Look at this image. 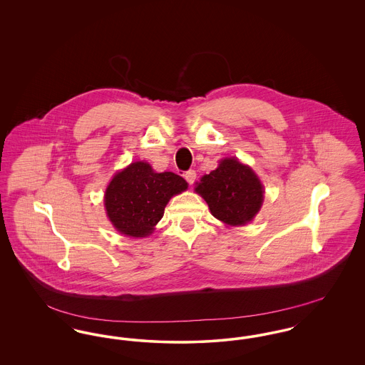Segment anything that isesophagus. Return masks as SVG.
Returning a JSON list of instances; mask_svg holds the SVG:
<instances>
[{
  "instance_id": "obj_1",
  "label": "esophagus",
  "mask_w": 365,
  "mask_h": 365,
  "mask_svg": "<svg viewBox=\"0 0 365 365\" xmlns=\"http://www.w3.org/2000/svg\"><path fill=\"white\" fill-rule=\"evenodd\" d=\"M185 179L189 182V185H192L194 183V180H195V176H197V174H195V171L194 170H189V171H186L185 173Z\"/></svg>"
}]
</instances>
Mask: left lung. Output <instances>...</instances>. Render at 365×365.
I'll use <instances>...</instances> for the list:
<instances>
[{
    "label": "left lung",
    "instance_id": "1",
    "mask_svg": "<svg viewBox=\"0 0 365 365\" xmlns=\"http://www.w3.org/2000/svg\"><path fill=\"white\" fill-rule=\"evenodd\" d=\"M195 191L207 201L210 213L228 226H245L259 213L264 187L253 170L235 157H227L204 175Z\"/></svg>",
    "mask_w": 365,
    "mask_h": 365
}]
</instances>
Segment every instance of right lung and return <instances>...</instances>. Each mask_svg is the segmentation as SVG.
Wrapping results in <instances>:
<instances>
[{
    "instance_id": "add662e5",
    "label": "right lung",
    "mask_w": 365,
    "mask_h": 365,
    "mask_svg": "<svg viewBox=\"0 0 365 365\" xmlns=\"http://www.w3.org/2000/svg\"><path fill=\"white\" fill-rule=\"evenodd\" d=\"M187 189V182L174 173H155L145 161L131 163L113 176L105 190L106 215L127 237L143 238L153 232L165 205Z\"/></svg>"
}]
</instances>
